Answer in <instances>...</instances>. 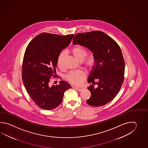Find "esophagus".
Wrapping results in <instances>:
<instances>
[{"mask_svg":"<svg viewBox=\"0 0 148 148\" xmlns=\"http://www.w3.org/2000/svg\"><path fill=\"white\" fill-rule=\"evenodd\" d=\"M74 88H75V87H74ZM75 88L78 91H82V90H83V89H82V88H76V87H75Z\"/></svg>","mask_w":148,"mask_h":148,"instance_id":"obj_1","label":"esophagus"}]
</instances>
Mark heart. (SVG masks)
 Listing matches in <instances>:
<instances>
[{
    "instance_id": "obj_1",
    "label": "heart",
    "mask_w": 148,
    "mask_h": 148,
    "mask_svg": "<svg viewBox=\"0 0 148 148\" xmlns=\"http://www.w3.org/2000/svg\"><path fill=\"white\" fill-rule=\"evenodd\" d=\"M71 52L77 60L80 62H84L85 68L87 70H91L96 66L97 63V57L96 55L91 54L86 57L87 51L82 46L78 45L73 47L71 50ZM64 56L65 52L63 51L60 53L58 58V66L60 68L62 67ZM85 78L86 75L85 73L81 71H71L66 75V79L70 83L76 86L81 85L85 80Z\"/></svg>"
}]
</instances>
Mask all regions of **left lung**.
<instances>
[{"label":"left lung","mask_w":148,"mask_h":148,"mask_svg":"<svg viewBox=\"0 0 148 148\" xmlns=\"http://www.w3.org/2000/svg\"><path fill=\"white\" fill-rule=\"evenodd\" d=\"M73 45L88 48L97 57V63L91 70L87 82L91 92L87 103L92 106H101L113 99L124 82L125 62L119 45L112 38L103 32L94 31L75 35Z\"/></svg>","instance_id":"obj_1"}]
</instances>
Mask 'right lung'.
Here are the masks:
<instances>
[{
    "label": "right lung",
    "instance_id": "1",
    "mask_svg": "<svg viewBox=\"0 0 148 148\" xmlns=\"http://www.w3.org/2000/svg\"><path fill=\"white\" fill-rule=\"evenodd\" d=\"M74 35L62 36L42 33L35 37L25 50L23 61V82L35 103L43 110H51L60 105L64 92L71 88L66 82L50 86L61 50L67 47Z\"/></svg>",
    "mask_w": 148,
    "mask_h": 148
}]
</instances>
